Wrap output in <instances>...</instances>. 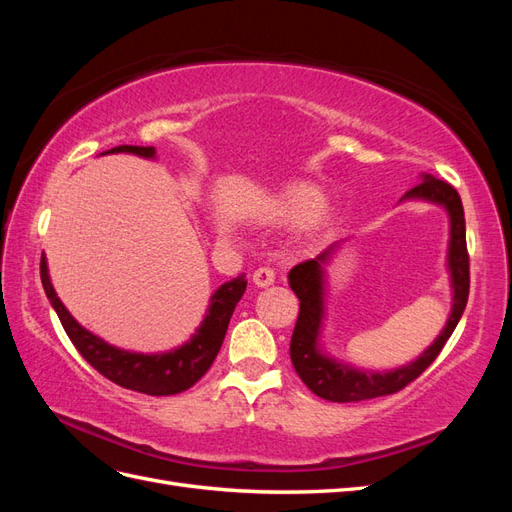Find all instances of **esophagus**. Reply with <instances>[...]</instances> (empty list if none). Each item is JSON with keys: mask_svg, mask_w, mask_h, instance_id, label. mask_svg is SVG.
Returning a JSON list of instances; mask_svg holds the SVG:
<instances>
[{"mask_svg": "<svg viewBox=\"0 0 512 512\" xmlns=\"http://www.w3.org/2000/svg\"><path fill=\"white\" fill-rule=\"evenodd\" d=\"M252 280H254V284L258 288H267V286H271L275 282V271L271 267H260V269L254 271Z\"/></svg>", "mask_w": 512, "mask_h": 512, "instance_id": "esophagus-1", "label": "esophagus"}]
</instances>
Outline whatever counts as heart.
<instances>
[{
	"label": "heart",
	"mask_w": 512,
	"mask_h": 512,
	"mask_svg": "<svg viewBox=\"0 0 512 512\" xmlns=\"http://www.w3.org/2000/svg\"><path fill=\"white\" fill-rule=\"evenodd\" d=\"M322 196L318 190L309 188V185H292V188L284 194L280 211L286 220L301 222L312 218V215L320 209Z\"/></svg>",
	"instance_id": "b5f03b06"
}]
</instances>
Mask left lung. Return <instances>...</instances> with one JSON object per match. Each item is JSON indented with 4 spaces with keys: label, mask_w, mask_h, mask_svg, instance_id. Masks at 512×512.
<instances>
[{
    "label": "left lung",
    "mask_w": 512,
    "mask_h": 512,
    "mask_svg": "<svg viewBox=\"0 0 512 512\" xmlns=\"http://www.w3.org/2000/svg\"><path fill=\"white\" fill-rule=\"evenodd\" d=\"M404 198H421L442 205L451 218V243H448V271L453 277L451 316H448L446 327L436 342L406 367L386 371V374H371V371L342 365L318 350V335L324 316L322 267L327 265L335 245L312 260L299 262L288 273V284L299 297V318L290 339V359L307 389L327 401L352 404V401H365L401 391L436 361L448 337L453 335L463 309H466L470 294V256L466 245V218H463V205L457 190L451 183L425 175L423 181L408 190Z\"/></svg>",
    "instance_id": "obj_1"
}]
</instances>
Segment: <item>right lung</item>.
Returning a JSON list of instances; mask_svg holds the SVG:
<instances>
[{
	"label": "right lung",
	"mask_w": 512,
	"mask_h": 512,
	"mask_svg": "<svg viewBox=\"0 0 512 512\" xmlns=\"http://www.w3.org/2000/svg\"><path fill=\"white\" fill-rule=\"evenodd\" d=\"M104 153H134V156L141 158H153L156 156V149L119 145ZM40 280L46 297H49L53 309L61 320V327H64L70 342L81 352L83 359L96 371H100L104 378L123 386V389L156 397L188 391L190 386H194L207 374L215 361V356H218L222 348L230 316L235 312V307L247 288V280L243 273L235 277V280L222 284L213 292L209 312L188 344H183L173 352L141 354L119 350L111 344H106L104 339L83 329L81 324L70 316V312L64 307V303L59 301L49 280V269H46L44 254L40 260Z\"/></svg>",
	"instance_id": "right-lung-1"
}]
</instances>
